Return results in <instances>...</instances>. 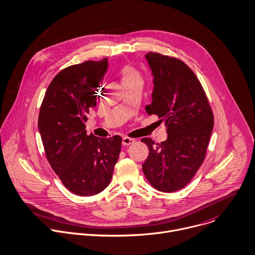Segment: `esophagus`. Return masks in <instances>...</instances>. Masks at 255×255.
Segmentation results:
<instances>
[{
	"mask_svg": "<svg viewBox=\"0 0 255 255\" xmlns=\"http://www.w3.org/2000/svg\"><path fill=\"white\" fill-rule=\"evenodd\" d=\"M135 140L133 138H130V137H128V136H125L123 137V144L124 145H129V144H132Z\"/></svg>",
	"mask_w": 255,
	"mask_h": 255,
	"instance_id": "obj_1",
	"label": "esophagus"
}]
</instances>
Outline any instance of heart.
Masks as SVG:
<instances>
[{"label":"heart","mask_w":255,"mask_h":255,"mask_svg":"<svg viewBox=\"0 0 255 255\" xmlns=\"http://www.w3.org/2000/svg\"><path fill=\"white\" fill-rule=\"evenodd\" d=\"M121 76H122V81L123 84H128L135 82L137 80H141L140 74L136 69H134L131 66H124L121 70Z\"/></svg>","instance_id":"heart-1"}]
</instances>
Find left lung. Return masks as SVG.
Here are the masks:
<instances>
[{"label":"left lung","instance_id":"1","mask_svg":"<svg viewBox=\"0 0 255 255\" xmlns=\"http://www.w3.org/2000/svg\"><path fill=\"white\" fill-rule=\"evenodd\" d=\"M145 59L154 77L151 104L145 112L157 115L167 126V140L149 137L142 172L161 192L183 189L204 161L214 125L207 96L195 73L181 60L148 52Z\"/></svg>","mask_w":255,"mask_h":255}]
</instances>
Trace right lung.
Here are the masks:
<instances>
[{"mask_svg": "<svg viewBox=\"0 0 255 255\" xmlns=\"http://www.w3.org/2000/svg\"><path fill=\"white\" fill-rule=\"evenodd\" d=\"M109 61H85L61 70L42 101L38 128L47 160L63 185L78 196H93L110 184L119 160L122 137H97L85 130L86 115Z\"/></svg>", "mask_w": 255, "mask_h": 255, "instance_id": "add662e5", "label": "right lung"}]
</instances>
